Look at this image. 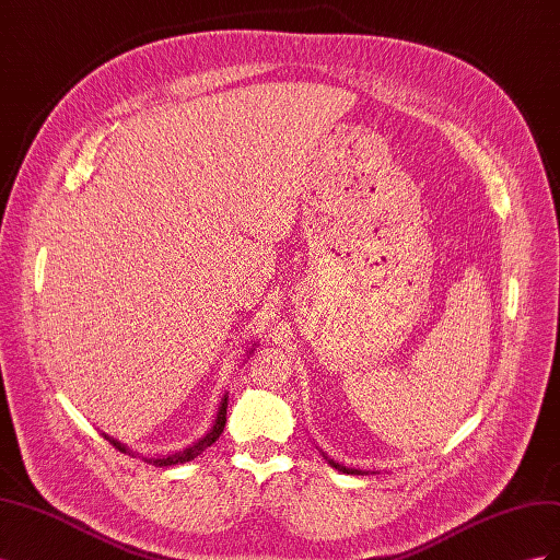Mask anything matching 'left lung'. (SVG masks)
I'll return each mask as SVG.
<instances>
[{
  "mask_svg": "<svg viewBox=\"0 0 560 560\" xmlns=\"http://www.w3.org/2000/svg\"><path fill=\"white\" fill-rule=\"evenodd\" d=\"M329 465H334L336 469H341V471H348V474H358V469H346V467H341V465L334 463V460H329Z\"/></svg>",
  "mask_w": 560,
  "mask_h": 560,
  "instance_id": "1",
  "label": "left lung"
}]
</instances>
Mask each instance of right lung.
Segmentation results:
<instances>
[{"label": "right lung", "mask_w": 560, "mask_h": 560, "mask_svg": "<svg viewBox=\"0 0 560 560\" xmlns=\"http://www.w3.org/2000/svg\"><path fill=\"white\" fill-rule=\"evenodd\" d=\"M226 406H229V397L224 395L222 404H219V411H217V420H214L212 430H210L206 436H202V439H198V444H194V446H189V448H184V451H179V453H175V455L161 457V460H151V463L159 465V467H167V465H182V463L194 460L196 455H200L208 446H212V444L217 442V439H219V434L224 432V425H226ZM109 442H112V439H109ZM112 444H114L118 451L126 453V446H121L118 442H112Z\"/></svg>", "instance_id": "add662e5"}]
</instances>
